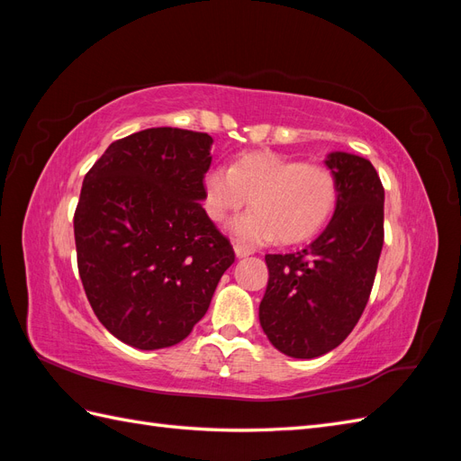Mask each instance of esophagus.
Masks as SVG:
<instances>
[{
    "label": "esophagus",
    "mask_w": 461,
    "mask_h": 461,
    "mask_svg": "<svg viewBox=\"0 0 461 461\" xmlns=\"http://www.w3.org/2000/svg\"><path fill=\"white\" fill-rule=\"evenodd\" d=\"M234 254H236V258H248L249 254H252V249H249L248 246H242V244L236 242L234 244Z\"/></svg>",
    "instance_id": "34e87169"
}]
</instances>
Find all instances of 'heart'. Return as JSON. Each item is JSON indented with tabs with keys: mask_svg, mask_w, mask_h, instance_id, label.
Segmentation results:
<instances>
[{
	"mask_svg": "<svg viewBox=\"0 0 461 461\" xmlns=\"http://www.w3.org/2000/svg\"><path fill=\"white\" fill-rule=\"evenodd\" d=\"M252 200V212L236 219L230 232L246 246L276 239L310 240L339 203V178L325 165H308L275 153H248L203 176V207L213 222H225Z\"/></svg>",
	"mask_w": 461,
	"mask_h": 461,
	"instance_id": "obj_1",
	"label": "heart"
}]
</instances>
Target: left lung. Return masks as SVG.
<instances>
[{
	"label": "left lung",
	"mask_w": 461,
	"mask_h": 461,
	"mask_svg": "<svg viewBox=\"0 0 461 461\" xmlns=\"http://www.w3.org/2000/svg\"><path fill=\"white\" fill-rule=\"evenodd\" d=\"M339 203L327 229L294 254H267L259 323L290 357H319L344 342L364 313L384 240V188L369 159L332 151Z\"/></svg>",
	"instance_id": "8db88e82"
}]
</instances>
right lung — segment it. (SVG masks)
Here are the masks:
<instances>
[{
	"label": "right lung",
	"mask_w": 461,
	"mask_h": 461,
	"mask_svg": "<svg viewBox=\"0 0 461 461\" xmlns=\"http://www.w3.org/2000/svg\"><path fill=\"white\" fill-rule=\"evenodd\" d=\"M213 138L159 127L111 144L75 212L82 286L100 323L138 350L185 340L234 249L202 207Z\"/></svg>",
	"instance_id": "add662e5"
}]
</instances>
